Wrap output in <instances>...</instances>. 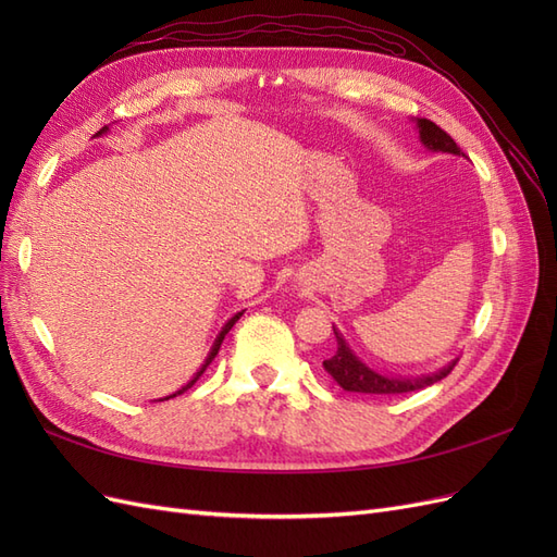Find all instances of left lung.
I'll return each mask as SVG.
<instances>
[{"label": "left lung", "instance_id": "left-lung-1", "mask_svg": "<svg viewBox=\"0 0 557 557\" xmlns=\"http://www.w3.org/2000/svg\"><path fill=\"white\" fill-rule=\"evenodd\" d=\"M416 123V132L418 139L432 153H448V156H462L460 146L455 144L448 134L434 125L428 117H411ZM334 336H336V352L332 358H327L323 362V367L327 369V374H332V379L339 383L344 391L350 393H369V395H397V393H411V391H420V387H428L436 381H442L444 376L450 374V369L458 362V358L450 360L448 364H444L442 369H436L432 374H420V376H395V374H383L379 369L369 367L364 360H360L356 356V350L348 346V342L344 339V334L339 332V327L332 325Z\"/></svg>", "mask_w": 557, "mask_h": 557}]
</instances>
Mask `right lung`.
<instances>
[{"instance_id": "1", "label": "right lung", "mask_w": 557, "mask_h": 557, "mask_svg": "<svg viewBox=\"0 0 557 557\" xmlns=\"http://www.w3.org/2000/svg\"><path fill=\"white\" fill-rule=\"evenodd\" d=\"M107 132H109V125H107V127H102V129H99V132L95 134V137H102V134H107ZM244 311H246V309H242V311H237V313H234V315H232V318L227 320V323L223 325V330H221V332H218V336H215V342H213V346H211V350H209V356L205 358V362H201V367H199V369H197V372L193 374V379H190L188 383H185V385H181L176 393H172V395H166V397H160V399H156V401H164V399H170V397H176V395L185 393V391H188V387H193V385H195V381H197V379H199L201 374H205V369L209 367V362H211V360H213V358L218 356V348H221V344H223V339H225V334H227V332L232 330V325H234V323H237V320H239V318L244 315Z\"/></svg>"}]
</instances>
